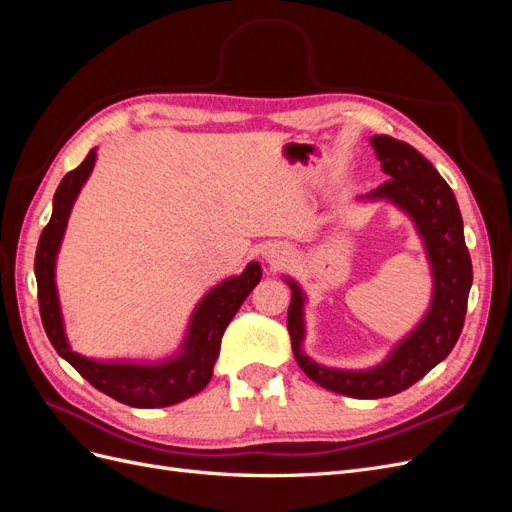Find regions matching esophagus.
Masks as SVG:
<instances>
[{
  "mask_svg": "<svg viewBox=\"0 0 512 512\" xmlns=\"http://www.w3.org/2000/svg\"><path fill=\"white\" fill-rule=\"evenodd\" d=\"M288 256H290V250H288L286 245H282V243L269 245L267 250H265V258H267V262H271V265H277V262L286 260Z\"/></svg>",
  "mask_w": 512,
  "mask_h": 512,
  "instance_id": "1",
  "label": "esophagus"
}]
</instances>
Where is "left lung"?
<instances>
[{"label": "left lung", "instance_id": "8db88e82", "mask_svg": "<svg viewBox=\"0 0 512 512\" xmlns=\"http://www.w3.org/2000/svg\"><path fill=\"white\" fill-rule=\"evenodd\" d=\"M371 147L391 179L359 198L391 200L416 224L433 277V297L425 318L378 367L365 371L322 367L301 350L305 297L297 282L286 280L292 290L288 333L294 359L316 384L354 399L397 395L444 361L461 335L472 286V260L463 237L461 211L448 183L425 156L404 141L376 134L371 136Z\"/></svg>", "mask_w": 512, "mask_h": 512}]
</instances>
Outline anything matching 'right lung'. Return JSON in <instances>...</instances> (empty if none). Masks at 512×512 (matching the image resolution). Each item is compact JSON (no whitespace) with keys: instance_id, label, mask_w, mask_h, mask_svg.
Segmentation results:
<instances>
[{"instance_id":"right-lung-1","label":"right lung","mask_w":512,"mask_h":512,"mask_svg":"<svg viewBox=\"0 0 512 512\" xmlns=\"http://www.w3.org/2000/svg\"><path fill=\"white\" fill-rule=\"evenodd\" d=\"M94 164L96 149H91L87 158L61 179L53 196V215L38 241L34 271L44 331L57 354L64 356L91 386H96L104 395L132 408H164L179 404V401L203 391L211 380L215 359L220 354L222 335L232 316L239 312L241 303L247 299V294L260 282L262 269L258 262H250L241 275L228 277L226 282L207 292V297L194 309L183 346L173 359L153 365L102 363L72 352L57 299L55 260L74 200L94 170Z\"/></svg>"}]
</instances>
